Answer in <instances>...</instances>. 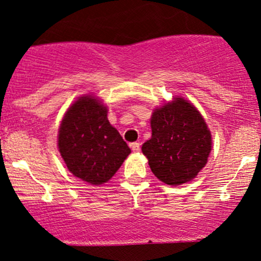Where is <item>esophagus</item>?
<instances>
[{
  "label": "esophagus",
  "instance_id": "obj_1",
  "mask_svg": "<svg viewBox=\"0 0 261 261\" xmlns=\"http://www.w3.org/2000/svg\"><path fill=\"white\" fill-rule=\"evenodd\" d=\"M130 147H131V150H133L134 152H139V151H140V143L130 144Z\"/></svg>",
  "mask_w": 261,
  "mask_h": 261
}]
</instances>
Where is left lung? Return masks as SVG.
Segmentation results:
<instances>
[{
    "label": "left lung",
    "mask_w": 261,
    "mask_h": 261,
    "mask_svg": "<svg viewBox=\"0 0 261 261\" xmlns=\"http://www.w3.org/2000/svg\"><path fill=\"white\" fill-rule=\"evenodd\" d=\"M150 125L151 139L141 150L155 177L169 186L196 178L212 149L211 131L198 110L187 99L175 97L154 110Z\"/></svg>",
    "instance_id": "left-lung-1"
}]
</instances>
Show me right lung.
<instances>
[{"instance_id":"right-lung-1","label":"right lung","mask_w":261,"mask_h":261,"mask_svg":"<svg viewBox=\"0 0 261 261\" xmlns=\"http://www.w3.org/2000/svg\"><path fill=\"white\" fill-rule=\"evenodd\" d=\"M58 147L68 170L93 186L111 179L131 152L109 122L107 107L93 96L80 97L65 112Z\"/></svg>"}]
</instances>
